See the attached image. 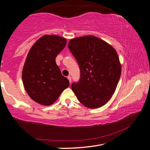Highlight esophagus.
Wrapping results in <instances>:
<instances>
[{"mask_svg":"<svg viewBox=\"0 0 150 150\" xmlns=\"http://www.w3.org/2000/svg\"><path fill=\"white\" fill-rule=\"evenodd\" d=\"M67 79H68V80H69V83H71V77L70 76H68V77H67Z\"/></svg>","mask_w":150,"mask_h":150,"instance_id":"obj_1","label":"esophagus"}]
</instances>
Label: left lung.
Returning <instances> with one entry per match:
<instances>
[{
	"label": "left lung",
	"instance_id": "1",
	"mask_svg": "<svg viewBox=\"0 0 150 150\" xmlns=\"http://www.w3.org/2000/svg\"><path fill=\"white\" fill-rule=\"evenodd\" d=\"M68 47L80 69L79 81L71 84L77 99L90 108L105 105L115 93L121 75L116 50L93 35L71 40Z\"/></svg>",
	"mask_w": 150,
	"mask_h": 150
}]
</instances>
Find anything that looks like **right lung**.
<instances>
[{"label": "right lung", "mask_w": 150, "mask_h": 150, "mask_svg": "<svg viewBox=\"0 0 150 150\" xmlns=\"http://www.w3.org/2000/svg\"><path fill=\"white\" fill-rule=\"evenodd\" d=\"M66 43L67 40L58 35H45L27 55L22 70L23 84L30 97L40 105H52L69 86V80L55 63Z\"/></svg>", "instance_id": "1"}]
</instances>
